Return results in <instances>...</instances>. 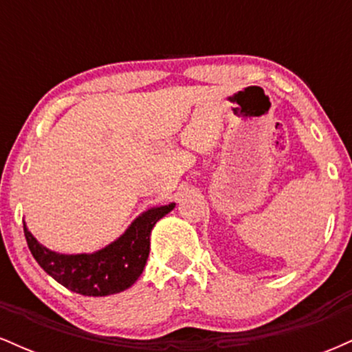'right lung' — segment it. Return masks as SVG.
<instances>
[{"label":"right lung","mask_w":352,"mask_h":352,"mask_svg":"<svg viewBox=\"0 0 352 352\" xmlns=\"http://www.w3.org/2000/svg\"><path fill=\"white\" fill-rule=\"evenodd\" d=\"M175 204L151 208L132 221L114 243L86 254H60L39 243L24 225V236L39 266L71 292L84 296H109L131 288L144 272L151 252V232Z\"/></svg>","instance_id":"add662e5"}]
</instances>
